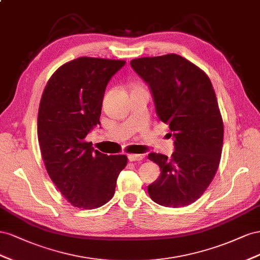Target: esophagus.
I'll list each match as a JSON object with an SVG mask.
<instances>
[{
	"mask_svg": "<svg viewBox=\"0 0 260 260\" xmlns=\"http://www.w3.org/2000/svg\"><path fill=\"white\" fill-rule=\"evenodd\" d=\"M143 155L142 154H128V160L131 162H136V161H140L143 160Z\"/></svg>",
	"mask_w": 260,
	"mask_h": 260,
	"instance_id": "1",
	"label": "esophagus"
}]
</instances>
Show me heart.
<instances>
[{
  "mask_svg": "<svg viewBox=\"0 0 260 260\" xmlns=\"http://www.w3.org/2000/svg\"><path fill=\"white\" fill-rule=\"evenodd\" d=\"M142 87H139V86H136V87H134V89H140Z\"/></svg>",
  "mask_w": 260,
  "mask_h": 260,
  "instance_id": "1",
  "label": "heart"
}]
</instances>
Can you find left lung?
<instances>
[{
	"instance_id": "obj_1",
	"label": "left lung",
	"mask_w": 260,
	"mask_h": 260,
	"mask_svg": "<svg viewBox=\"0 0 260 260\" xmlns=\"http://www.w3.org/2000/svg\"><path fill=\"white\" fill-rule=\"evenodd\" d=\"M131 66L149 86L155 112L169 125L175 146L170 159L148 154L161 170L148 194L161 206H188L212 182L223 145V121L211 81L198 66L174 53L135 58Z\"/></svg>"
}]
</instances>
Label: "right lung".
<instances>
[{"label":"right lung","mask_w":260,"mask_h":260,"mask_svg":"<svg viewBox=\"0 0 260 260\" xmlns=\"http://www.w3.org/2000/svg\"><path fill=\"white\" fill-rule=\"evenodd\" d=\"M125 61L78 57L58 68L40 100L38 140L50 179L77 208L94 209L113 197L124 154L94 150L85 137L100 124L107 85Z\"/></svg>","instance_id":"add662e5"}]
</instances>
